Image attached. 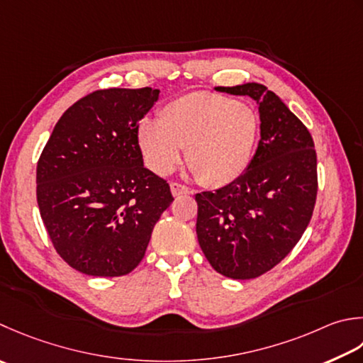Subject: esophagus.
<instances>
[{
	"mask_svg": "<svg viewBox=\"0 0 363 363\" xmlns=\"http://www.w3.org/2000/svg\"><path fill=\"white\" fill-rule=\"evenodd\" d=\"M169 187H172L173 196H181V195L194 194V190H190L187 186H184V184H179V182H172V184H169Z\"/></svg>",
	"mask_w": 363,
	"mask_h": 363,
	"instance_id": "1",
	"label": "esophagus"
}]
</instances>
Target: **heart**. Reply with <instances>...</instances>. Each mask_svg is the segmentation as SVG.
I'll return each instance as SVG.
<instances>
[{
	"label": "heart",
	"mask_w": 363,
	"mask_h": 363,
	"mask_svg": "<svg viewBox=\"0 0 363 363\" xmlns=\"http://www.w3.org/2000/svg\"><path fill=\"white\" fill-rule=\"evenodd\" d=\"M258 119L250 106L216 92L194 91L165 104L159 123L143 121L138 146L147 168L167 176L182 160L208 187L231 184L245 172L257 140Z\"/></svg>",
	"instance_id": "b5f03b06"
}]
</instances>
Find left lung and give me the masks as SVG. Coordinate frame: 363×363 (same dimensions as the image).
<instances>
[{
  "label": "left lung",
  "instance_id": "obj_1",
  "mask_svg": "<svg viewBox=\"0 0 363 363\" xmlns=\"http://www.w3.org/2000/svg\"><path fill=\"white\" fill-rule=\"evenodd\" d=\"M216 89L257 101L261 140L236 181L195 195L196 236L218 274L234 280L257 279L293 250L313 216L315 143L302 121L264 84Z\"/></svg>",
  "mask_w": 363,
  "mask_h": 363
}]
</instances>
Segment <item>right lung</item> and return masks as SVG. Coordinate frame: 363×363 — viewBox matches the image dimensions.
<instances>
[{"label": "right lung", "mask_w": 363, "mask_h": 363, "mask_svg": "<svg viewBox=\"0 0 363 363\" xmlns=\"http://www.w3.org/2000/svg\"><path fill=\"white\" fill-rule=\"evenodd\" d=\"M159 89H99L64 111L42 151L35 194L60 257L92 277H121L143 259L154 225L173 203L143 165L140 121Z\"/></svg>", "instance_id": "right-lung-1"}]
</instances>
